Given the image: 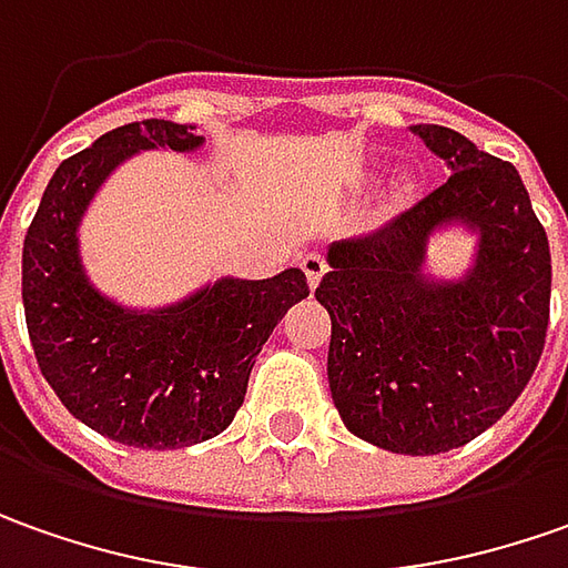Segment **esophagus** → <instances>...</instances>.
Returning <instances> with one entry per match:
<instances>
[{
    "mask_svg": "<svg viewBox=\"0 0 568 568\" xmlns=\"http://www.w3.org/2000/svg\"><path fill=\"white\" fill-rule=\"evenodd\" d=\"M302 270H304V276H307V285H311V288H317L323 280V273H326V261H323L321 254H304Z\"/></svg>",
    "mask_w": 568,
    "mask_h": 568,
    "instance_id": "1",
    "label": "esophagus"
}]
</instances>
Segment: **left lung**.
<instances>
[{
	"mask_svg": "<svg viewBox=\"0 0 568 568\" xmlns=\"http://www.w3.org/2000/svg\"><path fill=\"white\" fill-rule=\"evenodd\" d=\"M453 172L393 223L326 251L329 393L362 440L437 456L494 427L521 396L550 317V245L513 163L443 125H412ZM462 224L479 235L459 281L426 273V245Z\"/></svg>",
	"mask_w": 568,
	"mask_h": 568,
	"instance_id": "obj_1",
	"label": "left lung"
}]
</instances>
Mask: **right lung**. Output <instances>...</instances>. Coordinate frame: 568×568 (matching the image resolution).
<instances>
[{
	"mask_svg": "<svg viewBox=\"0 0 568 568\" xmlns=\"http://www.w3.org/2000/svg\"><path fill=\"white\" fill-rule=\"evenodd\" d=\"M204 148L194 125L148 119L112 128L55 169L24 235L21 298L43 377L78 420L138 449H182L223 434L242 408L254 358L307 280H235L166 307H125L90 283L78 229L93 194L141 150Z\"/></svg>",
	"mask_w": 568,
	"mask_h": 568,
	"instance_id": "1",
	"label": "right lung"
}]
</instances>
